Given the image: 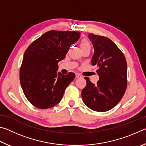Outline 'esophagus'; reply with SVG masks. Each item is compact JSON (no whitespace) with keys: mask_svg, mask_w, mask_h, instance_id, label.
Returning <instances> with one entry per match:
<instances>
[{"mask_svg":"<svg viewBox=\"0 0 146 146\" xmlns=\"http://www.w3.org/2000/svg\"><path fill=\"white\" fill-rule=\"evenodd\" d=\"M75 75H76V78H81V77H82V75H80L79 73H76Z\"/></svg>","mask_w":146,"mask_h":146,"instance_id":"34e87169","label":"esophagus"}]
</instances>
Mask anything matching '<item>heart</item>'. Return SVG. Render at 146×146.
<instances>
[{"instance_id": "obj_1", "label": "heart", "mask_w": 146, "mask_h": 146, "mask_svg": "<svg viewBox=\"0 0 146 146\" xmlns=\"http://www.w3.org/2000/svg\"><path fill=\"white\" fill-rule=\"evenodd\" d=\"M80 46L82 50H84V49H85L91 48V44L90 43V42H89L87 39H85V38L82 39V40L80 41Z\"/></svg>"}]
</instances>
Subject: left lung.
I'll return each mask as SVG.
<instances>
[{"mask_svg":"<svg viewBox=\"0 0 146 146\" xmlns=\"http://www.w3.org/2000/svg\"><path fill=\"white\" fill-rule=\"evenodd\" d=\"M88 38L94 48L91 64L98 68L99 80L95 84L85 77L87 84L81 93L82 100L91 110L107 111L120 102L126 90V60L110 38L93 33L89 34Z\"/></svg>","mask_w":146,"mask_h":146,"instance_id":"obj_1","label":"left lung"}]
</instances>
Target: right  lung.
Here are the masks:
<instances>
[{
	"mask_svg": "<svg viewBox=\"0 0 146 146\" xmlns=\"http://www.w3.org/2000/svg\"><path fill=\"white\" fill-rule=\"evenodd\" d=\"M79 31H49L33 42L25 51L20 81L27 99L39 109H48L60 102L75 75L57 72L59 62L66 57Z\"/></svg>",
	"mask_w": 146,
	"mask_h": 146,
	"instance_id": "right-lung-1",
	"label": "right lung"
}]
</instances>
